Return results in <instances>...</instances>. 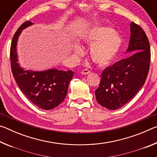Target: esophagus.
<instances>
[{"instance_id": "1", "label": "esophagus", "mask_w": 157, "mask_h": 157, "mask_svg": "<svg viewBox=\"0 0 157 157\" xmlns=\"http://www.w3.org/2000/svg\"><path fill=\"white\" fill-rule=\"evenodd\" d=\"M89 73H91V71H89L88 69H84V70L82 71V75H88Z\"/></svg>"}]
</instances>
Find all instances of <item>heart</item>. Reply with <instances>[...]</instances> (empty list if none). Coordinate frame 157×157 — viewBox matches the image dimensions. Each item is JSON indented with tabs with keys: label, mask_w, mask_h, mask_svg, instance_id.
Returning a JSON list of instances; mask_svg holds the SVG:
<instances>
[{
	"label": "heart",
	"mask_w": 157,
	"mask_h": 157,
	"mask_svg": "<svg viewBox=\"0 0 157 157\" xmlns=\"http://www.w3.org/2000/svg\"><path fill=\"white\" fill-rule=\"evenodd\" d=\"M80 41L84 45L91 46L90 57L98 66H106L116 57L122 43L121 36L113 29L107 27H94L82 34ZM73 53L81 56L83 50L78 45L73 46Z\"/></svg>",
	"instance_id": "heart-1"
}]
</instances>
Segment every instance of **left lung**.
Segmentation results:
<instances>
[{
    "instance_id": "8db88e82",
    "label": "left lung",
    "mask_w": 157,
    "mask_h": 157,
    "mask_svg": "<svg viewBox=\"0 0 157 157\" xmlns=\"http://www.w3.org/2000/svg\"><path fill=\"white\" fill-rule=\"evenodd\" d=\"M130 31L127 52L134 53L105 68L99 87L95 91L98 102L110 110L121 108L135 96L144 84L150 69L151 52L147 35L134 22L130 24Z\"/></svg>"
}]
</instances>
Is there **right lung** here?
I'll return each instance as SVG.
<instances>
[{"instance_id":"add662e5","label":"right lung","mask_w":157,"mask_h":157,"mask_svg":"<svg viewBox=\"0 0 157 157\" xmlns=\"http://www.w3.org/2000/svg\"><path fill=\"white\" fill-rule=\"evenodd\" d=\"M32 24L31 21H25L13 36L10 54L12 75L18 87L31 102L42 109H52L65 99L74 73L55 68L35 72L20 68L17 63V40L22 30Z\"/></svg>"}]
</instances>
